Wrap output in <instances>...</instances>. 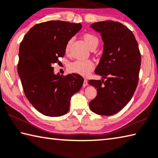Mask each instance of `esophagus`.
<instances>
[{
	"mask_svg": "<svg viewBox=\"0 0 158 158\" xmlns=\"http://www.w3.org/2000/svg\"><path fill=\"white\" fill-rule=\"evenodd\" d=\"M87 85H88V81H87V80L85 79V80H84V82H83V87H85L86 86H87Z\"/></svg>",
	"mask_w": 158,
	"mask_h": 158,
	"instance_id": "esophagus-1",
	"label": "esophagus"
}]
</instances>
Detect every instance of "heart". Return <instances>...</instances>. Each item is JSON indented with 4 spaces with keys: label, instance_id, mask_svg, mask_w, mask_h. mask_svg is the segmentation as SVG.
I'll list each match as a JSON object with an SVG mask.
<instances>
[{
    "label": "heart",
    "instance_id": "obj_1",
    "mask_svg": "<svg viewBox=\"0 0 158 158\" xmlns=\"http://www.w3.org/2000/svg\"><path fill=\"white\" fill-rule=\"evenodd\" d=\"M83 38H84V40L87 43L88 47L91 50L96 49L98 43H99L98 38L94 34H86L84 35ZM71 43H72V40L71 39L67 43L66 47H65V52L67 53L69 52ZM94 69V64L91 60H75L71 62L69 65V69L71 72L78 73L79 75L83 76L89 75Z\"/></svg>",
    "mask_w": 158,
    "mask_h": 158
}]
</instances>
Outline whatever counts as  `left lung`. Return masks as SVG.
Wrapping results in <instances>:
<instances>
[{"mask_svg":"<svg viewBox=\"0 0 158 158\" xmlns=\"http://www.w3.org/2000/svg\"><path fill=\"white\" fill-rule=\"evenodd\" d=\"M90 27L100 33L104 49L95 70L102 79L89 81L97 89V96L89 102V107L96 114L111 115L123 109L134 94L140 52L132 31L120 23L106 20L94 23Z\"/></svg>","mask_w":158,"mask_h":158,"instance_id":"obj_1","label":"left lung"}]
</instances>
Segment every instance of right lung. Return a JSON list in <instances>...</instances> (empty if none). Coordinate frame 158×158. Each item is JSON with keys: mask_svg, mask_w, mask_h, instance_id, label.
Here are the masks:
<instances>
[{"mask_svg": "<svg viewBox=\"0 0 158 158\" xmlns=\"http://www.w3.org/2000/svg\"><path fill=\"white\" fill-rule=\"evenodd\" d=\"M82 28L80 23L51 20L36 24L20 43L18 73L25 96L41 114L58 117L69 110L71 98L82 87L78 73L62 76L53 64L63 57L65 47Z\"/></svg>", "mask_w": 158, "mask_h": 158, "instance_id": "obj_1", "label": "right lung"}]
</instances>
